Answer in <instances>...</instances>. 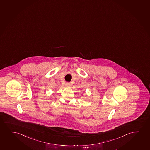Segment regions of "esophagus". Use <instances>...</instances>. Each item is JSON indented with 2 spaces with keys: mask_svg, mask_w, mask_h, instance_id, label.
<instances>
[{
  "mask_svg": "<svg viewBox=\"0 0 150 150\" xmlns=\"http://www.w3.org/2000/svg\"><path fill=\"white\" fill-rule=\"evenodd\" d=\"M70 85V84L69 83H68V82H67V83H66V86H69Z\"/></svg>",
  "mask_w": 150,
  "mask_h": 150,
  "instance_id": "obj_1",
  "label": "esophagus"
}]
</instances>
